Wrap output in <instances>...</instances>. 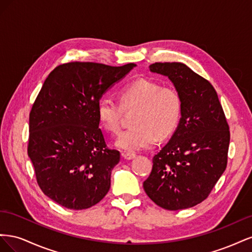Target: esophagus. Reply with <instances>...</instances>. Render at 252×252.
Returning <instances> with one entry per match:
<instances>
[{
    "label": "esophagus",
    "mask_w": 252,
    "mask_h": 252,
    "mask_svg": "<svg viewBox=\"0 0 252 252\" xmlns=\"http://www.w3.org/2000/svg\"><path fill=\"white\" fill-rule=\"evenodd\" d=\"M122 157L125 159H132L135 158V155L131 154V152H122Z\"/></svg>",
    "instance_id": "34e87169"
}]
</instances>
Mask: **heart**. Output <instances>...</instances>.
Listing matches in <instances>:
<instances>
[{
	"label": "heart",
	"mask_w": 252,
	"mask_h": 252,
	"mask_svg": "<svg viewBox=\"0 0 252 252\" xmlns=\"http://www.w3.org/2000/svg\"><path fill=\"white\" fill-rule=\"evenodd\" d=\"M136 109L133 127L122 132L116 145L123 150L134 152L150 148L161 139L170 136L177 129L182 116V100L172 88L162 87L148 79L128 83L120 93V103L110 95L97 101L96 114L106 131L117 134L121 130L124 110Z\"/></svg>",
	"instance_id": "b5f03b06"
}]
</instances>
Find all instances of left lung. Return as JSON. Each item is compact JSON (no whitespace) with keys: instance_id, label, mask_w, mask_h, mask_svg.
Returning <instances> with one entry per match:
<instances>
[{"instance_id":"8db88e82","label":"left lung","mask_w":252,"mask_h":252,"mask_svg":"<svg viewBox=\"0 0 252 252\" xmlns=\"http://www.w3.org/2000/svg\"><path fill=\"white\" fill-rule=\"evenodd\" d=\"M151 72L168 77L182 100V117L171 139L152 158L143 183L158 206L181 210L200 204L226 169L230 132L211 84L183 63H155Z\"/></svg>"}]
</instances>
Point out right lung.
<instances>
[{
    "label": "right lung",
    "instance_id": "add662e5",
    "mask_svg": "<svg viewBox=\"0 0 252 252\" xmlns=\"http://www.w3.org/2000/svg\"><path fill=\"white\" fill-rule=\"evenodd\" d=\"M135 66L71 62L45 80L29 114L27 151L42 191L63 207L87 209L107 194L120 152L105 143L96 105Z\"/></svg>",
    "mask_w": 252,
    "mask_h": 252
}]
</instances>
